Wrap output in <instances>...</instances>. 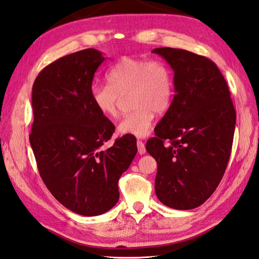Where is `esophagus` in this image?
I'll return each instance as SVG.
<instances>
[{"label":"esophagus","instance_id":"obj_1","mask_svg":"<svg viewBox=\"0 0 259 259\" xmlns=\"http://www.w3.org/2000/svg\"><path fill=\"white\" fill-rule=\"evenodd\" d=\"M137 146H138V152H139V154L146 153V146H144V143L141 140L137 141Z\"/></svg>","mask_w":259,"mask_h":259}]
</instances>
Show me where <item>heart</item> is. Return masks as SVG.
Instances as JSON below:
<instances>
[{"instance_id": "1", "label": "heart", "mask_w": 259, "mask_h": 259, "mask_svg": "<svg viewBox=\"0 0 259 259\" xmlns=\"http://www.w3.org/2000/svg\"><path fill=\"white\" fill-rule=\"evenodd\" d=\"M108 83H94L90 98L101 116L116 119L122 96L129 93L132 107L118 124L120 135L146 137L151 131L154 112L169 109L173 99V80L169 67L158 59L125 56L108 69Z\"/></svg>"}]
</instances>
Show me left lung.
<instances>
[{"label":"left lung","mask_w":259,"mask_h":259,"mask_svg":"<svg viewBox=\"0 0 259 259\" xmlns=\"http://www.w3.org/2000/svg\"><path fill=\"white\" fill-rule=\"evenodd\" d=\"M152 53L171 66L176 93L146 146L158 164L155 194L167 207L192 209L213 194L224 176L236 111L225 78L211 59L171 47Z\"/></svg>","instance_id":"left-lung-1"}]
</instances>
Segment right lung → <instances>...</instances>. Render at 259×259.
<instances>
[{
	"mask_svg": "<svg viewBox=\"0 0 259 259\" xmlns=\"http://www.w3.org/2000/svg\"><path fill=\"white\" fill-rule=\"evenodd\" d=\"M105 59L95 48L69 54L46 66L32 90L29 142L40 178L59 203L83 216L116 205L119 179L138 151L128 135L101 149L115 125L94 107L90 88Z\"/></svg>",
	"mask_w": 259,
	"mask_h": 259,
	"instance_id": "obj_1",
	"label": "right lung"
}]
</instances>
